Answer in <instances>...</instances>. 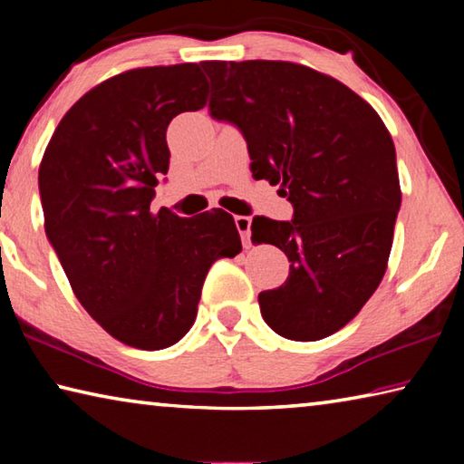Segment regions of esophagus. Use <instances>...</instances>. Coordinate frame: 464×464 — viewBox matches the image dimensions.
<instances>
[{
  "label": "esophagus",
  "mask_w": 464,
  "mask_h": 464,
  "mask_svg": "<svg viewBox=\"0 0 464 464\" xmlns=\"http://www.w3.org/2000/svg\"><path fill=\"white\" fill-rule=\"evenodd\" d=\"M235 227H237V231L241 235V241H243V247H249L251 246V218L249 217H235Z\"/></svg>",
  "instance_id": "obj_1"
}]
</instances>
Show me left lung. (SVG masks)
I'll return each instance as SVG.
<instances>
[{"label":"left lung","instance_id":"8db88e82","mask_svg":"<svg viewBox=\"0 0 464 464\" xmlns=\"http://www.w3.org/2000/svg\"><path fill=\"white\" fill-rule=\"evenodd\" d=\"M210 116L247 140L251 174L280 186L293 221L256 217L251 241L285 251L282 286L257 296L278 335L315 342L358 315L387 270L401 207L395 145L348 85L288 61H204Z\"/></svg>","mask_w":464,"mask_h":464}]
</instances>
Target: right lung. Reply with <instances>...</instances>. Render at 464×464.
<instances>
[{
	"label": "right lung",
	"mask_w": 464,
	"mask_h": 464,
	"mask_svg": "<svg viewBox=\"0 0 464 464\" xmlns=\"http://www.w3.org/2000/svg\"><path fill=\"white\" fill-rule=\"evenodd\" d=\"M204 104L207 80L196 63L114 75L69 108L38 169L46 237L77 301L139 350L182 340L210 266L241 251L221 208L192 218L151 213L169 168L168 124Z\"/></svg>",
	"instance_id": "obj_1"
}]
</instances>
